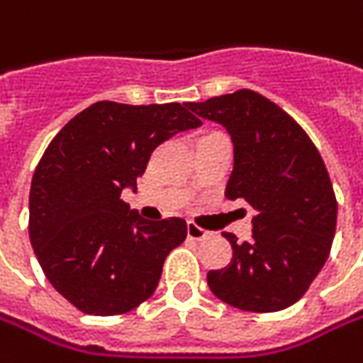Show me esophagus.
Returning a JSON list of instances; mask_svg holds the SVG:
<instances>
[{
    "label": "esophagus",
    "instance_id": "obj_1",
    "mask_svg": "<svg viewBox=\"0 0 363 363\" xmlns=\"http://www.w3.org/2000/svg\"><path fill=\"white\" fill-rule=\"evenodd\" d=\"M188 237H190V239H196V241H200V239L208 237V230H204V228L198 227V225H194V223H188Z\"/></svg>",
    "mask_w": 363,
    "mask_h": 363
}]
</instances>
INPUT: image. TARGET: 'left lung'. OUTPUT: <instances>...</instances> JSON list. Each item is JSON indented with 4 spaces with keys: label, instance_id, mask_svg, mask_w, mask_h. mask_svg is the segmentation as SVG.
Masks as SVG:
<instances>
[{
    "label": "left lung",
    "instance_id": "obj_1",
    "mask_svg": "<svg viewBox=\"0 0 363 363\" xmlns=\"http://www.w3.org/2000/svg\"><path fill=\"white\" fill-rule=\"evenodd\" d=\"M188 108L228 130L235 165L225 196L255 210L249 241L223 233L233 257L208 272L212 294L249 313L292 306L323 269L335 237L337 198L323 157L296 120L253 89Z\"/></svg>",
    "mask_w": 363,
    "mask_h": 363
}]
</instances>
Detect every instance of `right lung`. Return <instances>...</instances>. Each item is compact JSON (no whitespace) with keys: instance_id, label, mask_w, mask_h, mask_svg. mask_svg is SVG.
Segmentation results:
<instances>
[{"instance_id":"1","label":"right lung","mask_w":363,"mask_h":363,"mask_svg":"<svg viewBox=\"0 0 363 363\" xmlns=\"http://www.w3.org/2000/svg\"><path fill=\"white\" fill-rule=\"evenodd\" d=\"M202 122L188 104L96 101L46 147L30 186V243L52 288L85 315L112 317L155 292L184 243V218L145 220L120 198L155 149Z\"/></svg>"}]
</instances>
